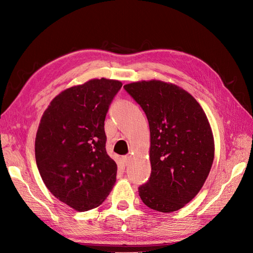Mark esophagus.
I'll list each match as a JSON object with an SVG mask.
<instances>
[{"mask_svg": "<svg viewBox=\"0 0 253 253\" xmlns=\"http://www.w3.org/2000/svg\"><path fill=\"white\" fill-rule=\"evenodd\" d=\"M123 161L126 164V166H127L130 163V156L129 155H125L123 156Z\"/></svg>", "mask_w": 253, "mask_h": 253, "instance_id": "1", "label": "esophagus"}]
</instances>
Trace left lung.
I'll use <instances>...</instances> for the list:
<instances>
[{
	"label": "left lung",
	"instance_id": "obj_1",
	"mask_svg": "<svg viewBox=\"0 0 253 253\" xmlns=\"http://www.w3.org/2000/svg\"><path fill=\"white\" fill-rule=\"evenodd\" d=\"M124 87L145 112L150 129L151 174L139 196L155 211L181 209L199 194L213 164L208 118L197 100L176 84L143 80Z\"/></svg>",
	"mask_w": 253,
	"mask_h": 253
}]
</instances>
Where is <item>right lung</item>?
Masks as SVG:
<instances>
[{
	"label": "right lung",
	"instance_id": "1",
	"mask_svg": "<svg viewBox=\"0 0 253 253\" xmlns=\"http://www.w3.org/2000/svg\"><path fill=\"white\" fill-rule=\"evenodd\" d=\"M123 83L91 79L50 102L35 140L36 163L51 194L76 211L100 206L116 182V163L107 154L105 117Z\"/></svg>",
	"mask_w": 253,
	"mask_h": 253
}]
</instances>
